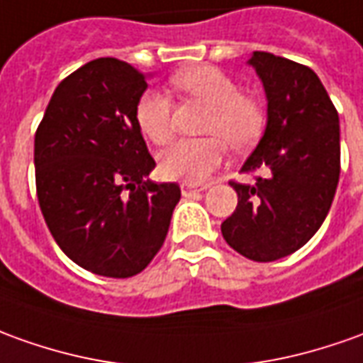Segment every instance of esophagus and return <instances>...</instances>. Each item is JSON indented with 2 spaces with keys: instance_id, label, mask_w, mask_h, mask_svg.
Returning a JSON list of instances; mask_svg holds the SVG:
<instances>
[{
  "instance_id": "1",
  "label": "esophagus",
  "mask_w": 363,
  "mask_h": 363,
  "mask_svg": "<svg viewBox=\"0 0 363 363\" xmlns=\"http://www.w3.org/2000/svg\"><path fill=\"white\" fill-rule=\"evenodd\" d=\"M179 187H182V194L187 197L194 196L197 191H206V189H209V184H191V182H184Z\"/></svg>"
}]
</instances>
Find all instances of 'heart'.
Segmentation results:
<instances>
[{
  "instance_id": "b5f03b06",
  "label": "heart",
  "mask_w": 363,
  "mask_h": 363,
  "mask_svg": "<svg viewBox=\"0 0 363 363\" xmlns=\"http://www.w3.org/2000/svg\"><path fill=\"white\" fill-rule=\"evenodd\" d=\"M169 84L179 94L209 106L203 134L207 138L182 140L160 157V172L169 179L197 184L221 166L228 142L233 150H245L261 136L264 108L261 101L239 91L237 82L217 67L197 65L174 72ZM140 132L157 146L174 138L172 104L157 91H146L136 102Z\"/></svg>"
}]
</instances>
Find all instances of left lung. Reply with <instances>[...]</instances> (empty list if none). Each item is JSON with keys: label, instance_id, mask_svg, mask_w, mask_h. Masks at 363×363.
<instances>
[{"label": "left lung", "instance_id": "left-lung-1", "mask_svg": "<svg viewBox=\"0 0 363 363\" xmlns=\"http://www.w3.org/2000/svg\"><path fill=\"white\" fill-rule=\"evenodd\" d=\"M249 62L267 92L269 120L241 167L255 184L229 182L239 201L221 233L237 253L271 262L308 243L328 215L340 179V124L311 67L264 51Z\"/></svg>", "mask_w": 363, "mask_h": 363}]
</instances>
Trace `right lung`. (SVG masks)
I'll list each match as a JSON object with an SVG mask.
<instances>
[{
    "label": "right lung",
    "instance_id": "1",
    "mask_svg": "<svg viewBox=\"0 0 363 363\" xmlns=\"http://www.w3.org/2000/svg\"><path fill=\"white\" fill-rule=\"evenodd\" d=\"M146 89L128 62L94 59L62 79L35 132L37 199L52 239L108 279L148 267L182 197L177 184L144 182L156 166L136 124Z\"/></svg>",
    "mask_w": 363,
    "mask_h": 363
}]
</instances>
